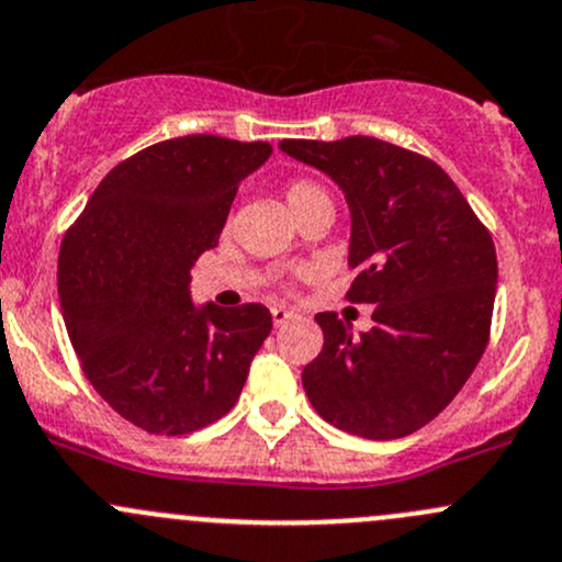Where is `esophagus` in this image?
I'll use <instances>...</instances> for the list:
<instances>
[{
	"label": "esophagus",
	"instance_id": "obj_1",
	"mask_svg": "<svg viewBox=\"0 0 562 562\" xmlns=\"http://www.w3.org/2000/svg\"><path fill=\"white\" fill-rule=\"evenodd\" d=\"M270 316H273L276 327H283V324L294 319V311L292 308H283V305H273V308H270Z\"/></svg>",
	"mask_w": 562,
	"mask_h": 562
}]
</instances>
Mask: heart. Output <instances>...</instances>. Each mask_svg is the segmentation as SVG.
I'll return each instance as SVG.
<instances>
[{
  "instance_id": "1",
  "label": "heart",
  "mask_w": 562,
  "mask_h": 562,
  "mask_svg": "<svg viewBox=\"0 0 562 562\" xmlns=\"http://www.w3.org/2000/svg\"><path fill=\"white\" fill-rule=\"evenodd\" d=\"M283 194H286L289 207L297 213V218L303 216L305 211H311L314 205H319V202H329L327 189H324L322 183L311 181V178H292V181L283 187Z\"/></svg>"
}]
</instances>
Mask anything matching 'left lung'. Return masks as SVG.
I'll list each match as a JSON object with an SVG mask.
<instances>
[{
    "instance_id": "1",
    "label": "left lung",
    "mask_w": 562,
    "mask_h": 562,
    "mask_svg": "<svg viewBox=\"0 0 562 562\" xmlns=\"http://www.w3.org/2000/svg\"><path fill=\"white\" fill-rule=\"evenodd\" d=\"M319 167L351 207L346 300L373 303V329L355 335L335 311L316 314L324 346L303 368L319 416L351 436L392 441L436 419L490 344L495 243L452 178L427 156L355 135L283 140Z\"/></svg>"
}]
</instances>
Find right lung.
<instances>
[{
  "instance_id": "obj_1",
  "label": "right lung",
  "mask_w": 562,
  "mask_h": 562,
  "mask_svg": "<svg viewBox=\"0 0 562 562\" xmlns=\"http://www.w3.org/2000/svg\"><path fill=\"white\" fill-rule=\"evenodd\" d=\"M270 143L187 135L143 148L102 178L59 251V300L86 379L154 436H187L238 403L273 327L265 305L194 308L192 265Z\"/></svg>"
}]
</instances>
